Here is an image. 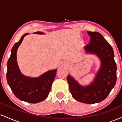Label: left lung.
I'll return each mask as SVG.
<instances>
[{
	"label": "left lung",
	"mask_w": 122,
	"mask_h": 122,
	"mask_svg": "<svg viewBox=\"0 0 122 122\" xmlns=\"http://www.w3.org/2000/svg\"><path fill=\"white\" fill-rule=\"evenodd\" d=\"M90 42L84 46L85 51L96 54L101 60V67L95 80L86 86L80 85L68 75L67 81L73 97L80 102L94 104L104 100L117 82V64L112 47L97 32L87 31Z\"/></svg>",
	"instance_id": "obj_1"
}]
</instances>
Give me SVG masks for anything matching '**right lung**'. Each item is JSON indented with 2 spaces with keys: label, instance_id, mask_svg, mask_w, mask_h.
Instances as JSON below:
<instances>
[{
  "label": "right lung",
  "instance_id": "add662e5",
  "mask_svg": "<svg viewBox=\"0 0 122 122\" xmlns=\"http://www.w3.org/2000/svg\"><path fill=\"white\" fill-rule=\"evenodd\" d=\"M36 34H43L40 31ZM26 33L14 45L7 62V81L12 92L20 100L30 103H37L44 100L48 96L56 75V69L51 70L40 77L31 78L22 75L16 62V51Z\"/></svg>",
  "mask_w": 122,
  "mask_h": 122
}]
</instances>
